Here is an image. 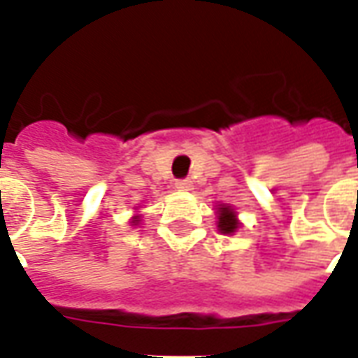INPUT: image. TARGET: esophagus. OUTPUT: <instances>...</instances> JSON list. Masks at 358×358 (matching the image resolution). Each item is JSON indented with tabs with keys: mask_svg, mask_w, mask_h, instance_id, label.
I'll use <instances>...</instances> for the list:
<instances>
[{
	"mask_svg": "<svg viewBox=\"0 0 358 358\" xmlns=\"http://www.w3.org/2000/svg\"><path fill=\"white\" fill-rule=\"evenodd\" d=\"M176 189H180V192H189L192 189V182L189 180H176Z\"/></svg>",
	"mask_w": 358,
	"mask_h": 358,
	"instance_id": "obj_1",
	"label": "esophagus"
}]
</instances>
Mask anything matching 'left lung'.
Instances as JSON below:
<instances>
[{
    "instance_id": "1",
    "label": "left lung",
    "mask_w": 358,
    "mask_h": 358,
    "mask_svg": "<svg viewBox=\"0 0 358 358\" xmlns=\"http://www.w3.org/2000/svg\"><path fill=\"white\" fill-rule=\"evenodd\" d=\"M217 215H219V221H217L219 231L222 234H234L236 229L240 227V222L236 219V213H234V209H232L231 205H219Z\"/></svg>"
}]
</instances>
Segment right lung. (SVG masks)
<instances>
[{
	"mask_svg": "<svg viewBox=\"0 0 358 358\" xmlns=\"http://www.w3.org/2000/svg\"><path fill=\"white\" fill-rule=\"evenodd\" d=\"M131 222H137V217H134V221H131Z\"/></svg>",
	"mask_w": 358,
	"mask_h": 358,
	"instance_id": "obj_1",
	"label": "right lung"
}]
</instances>
